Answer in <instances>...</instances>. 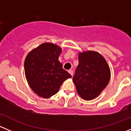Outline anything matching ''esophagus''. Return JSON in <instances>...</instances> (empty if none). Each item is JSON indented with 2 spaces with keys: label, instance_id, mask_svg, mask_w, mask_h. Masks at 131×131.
<instances>
[{
  "label": "esophagus",
  "instance_id": "1",
  "mask_svg": "<svg viewBox=\"0 0 131 131\" xmlns=\"http://www.w3.org/2000/svg\"><path fill=\"white\" fill-rule=\"evenodd\" d=\"M68 73L70 74L72 76H73V70H68Z\"/></svg>",
  "mask_w": 131,
  "mask_h": 131
}]
</instances>
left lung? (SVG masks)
<instances>
[{
	"instance_id": "1",
	"label": "left lung",
	"mask_w": 131,
	"mask_h": 131,
	"mask_svg": "<svg viewBox=\"0 0 131 131\" xmlns=\"http://www.w3.org/2000/svg\"><path fill=\"white\" fill-rule=\"evenodd\" d=\"M79 61L73 82L79 96L90 101L97 97L107 86L110 69L106 59L96 51L79 52Z\"/></svg>"
}]
</instances>
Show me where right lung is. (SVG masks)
Segmentation results:
<instances>
[{"instance_id":"right-lung-1","label":"right lung","mask_w":131,"mask_h":131,"mask_svg":"<svg viewBox=\"0 0 131 131\" xmlns=\"http://www.w3.org/2000/svg\"><path fill=\"white\" fill-rule=\"evenodd\" d=\"M61 51L58 45L45 42L31 50L25 58L26 79L40 97L49 98L54 95L63 82L72 77L58 60Z\"/></svg>"}]
</instances>
